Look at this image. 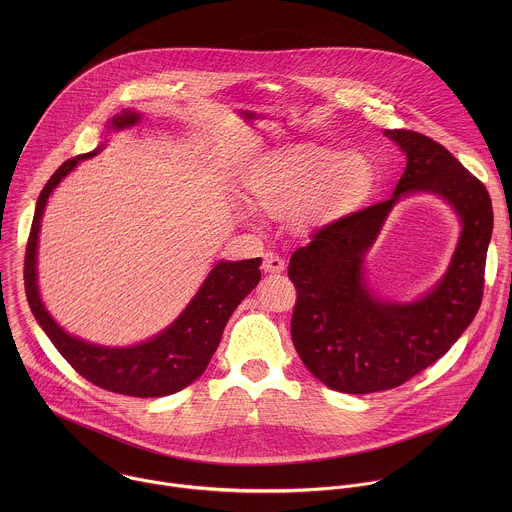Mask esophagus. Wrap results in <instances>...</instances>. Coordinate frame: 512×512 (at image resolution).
I'll use <instances>...</instances> for the list:
<instances>
[{
    "label": "esophagus",
    "instance_id": "1",
    "mask_svg": "<svg viewBox=\"0 0 512 512\" xmlns=\"http://www.w3.org/2000/svg\"><path fill=\"white\" fill-rule=\"evenodd\" d=\"M262 270L268 272V274H278V272H284V270H286V262L282 260V256H278V254H274V252H268V254L264 256Z\"/></svg>",
    "mask_w": 512,
    "mask_h": 512
}]
</instances>
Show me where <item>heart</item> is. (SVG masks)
<instances>
[{"instance_id":"heart-1","label":"heart","mask_w":512,"mask_h":512,"mask_svg":"<svg viewBox=\"0 0 512 512\" xmlns=\"http://www.w3.org/2000/svg\"><path fill=\"white\" fill-rule=\"evenodd\" d=\"M374 167L361 151L301 146L276 155L244 183L248 205L236 219L256 226L260 217H282L297 230L327 226L357 211L372 191Z\"/></svg>"}]
</instances>
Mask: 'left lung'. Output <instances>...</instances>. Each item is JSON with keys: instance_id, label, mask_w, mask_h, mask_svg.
<instances>
[{"instance_id": "left-lung-1", "label": "left lung", "mask_w": 512, "mask_h": 512, "mask_svg": "<svg viewBox=\"0 0 512 512\" xmlns=\"http://www.w3.org/2000/svg\"><path fill=\"white\" fill-rule=\"evenodd\" d=\"M406 155V169L384 203L335 220L292 254L297 288L292 339L307 370L347 394L390 390L434 365L471 325L483 297L493 207L485 185L424 134L384 130ZM410 194H434L460 222L452 260L422 296L400 302L374 293L365 254L391 209Z\"/></svg>"}]
</instances>
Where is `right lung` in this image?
<instances>
[{"instance_id":"obj_1","label":"right lung","mask_w":512,"mask_h":512,"mask_svg":"<svg viewBox=\"0 0 512 512\" xmlns=\"http://www.w3.org/2000/svg\"><path fill=\"white\" fill-rule=\"evenodd\" d=\"M142 120L144 118L140 112L126 108L108 120L106 130L122 132L138 126ZM104 146L106 142L84 155H76L65 161L47 181L37 199L25 252L27 301L37 323L47 333L55 349L86 380L104 390L136 398L167 396L183 390L205 372L219 347L230 315L240 301L258 286L262 258L238 262L219 260L197 293L189 299L185 309L165 329L136 345L108 347L90 343L65 331L47 311L39 292L37 250L41 220L49 197L61 185V181L73 173L80 161L98 155Z\"/></svg>"}]
</instances>
